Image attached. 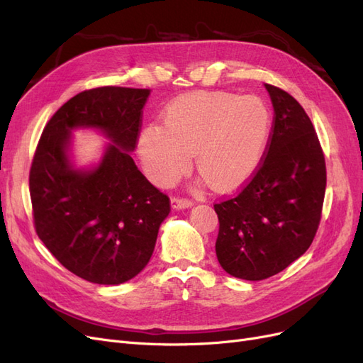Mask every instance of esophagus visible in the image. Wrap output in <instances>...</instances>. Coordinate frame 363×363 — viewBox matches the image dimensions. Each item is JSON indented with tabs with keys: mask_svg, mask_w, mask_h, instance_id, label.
<instances>
[{
	"mask_svg": "<svg viewBox=\"0 0 363 363\" xmlns=\"http://www.w3.org/2000/svg\"><path fill=\"white\" fill-rule=\"evenodd\" d=\"M194 203L188 199H179V196H174V199L171 200V206L174 208H177V211H182V208H188L191 207Z\"/></svg>",
	"mask_w": 363,
	"mask_h": 363,
	"instance_id": "esophagus-1",
	"label": "esophagus"
}]
</instances>
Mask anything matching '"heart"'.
<instances>
[{
  "instance_id": "b5f03b06",
  "label": "heart",
  "mask_w": 363,
  "mask_h": 363,
  "mask_svg": "<svg viewBox=\"0 0 363 363\" xmlns=\"http://www.w3.org/2000/svg\"><path fill=\"white\" fill-rule=\"evenodd\" d=\"M272 127L267 103L256 95L192 92L162 112L138 136L142 168L159 186H169L195 167L219 192L238 189L256 172Z\"/></svg>"
}]
</instances>
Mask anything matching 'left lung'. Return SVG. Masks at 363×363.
I'll return each mask as SVG.
<instances>
[{"mask_svg":"<svg viewBox=\"0 0 363 363\" xmlns=\"http://www.w3.org/2000/svg\"><path fill=\"white\" fill-rule=\"evenodd\" d=\"M265 87L274 107L267 156L242 191L215 204L219 265L251 281L276 276L311 247L327 180L311 118L288 92Z\"/></svg>","mask_w":363,"mask_h":363,"instance_id":"left-lung-1","label":"left lung"}]
</instances>
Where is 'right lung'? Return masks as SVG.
Returning a JSON list of instances; mask_svg holds the SVG:
<instances>
[{
  "label": "right lung",
  "instance_id": "right-lung-1",
  "mask_svg": "<svg viewBox=\"0 0 363 363\" xmlns=\"http://www.w3.org/2000/svg\"><path fill=\"white\" fill-rule=\"evenodd\" d=\"M150 89L104 86L72 96L42 131L30 169L39 239L87 281L121 284L147 267L169 199L131 159ZM96 129L109 140L101 162L77 169L72 131Z\"/></svg>",
  "mask_w": 363,
  "mask_h": 363
}]
</instances>
